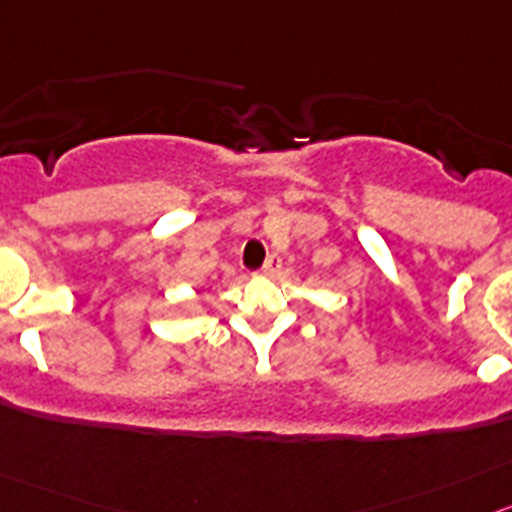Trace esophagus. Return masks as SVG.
<instances>
[{"instance_id":"34e87169","label":"esophagus","mask_w":512,"mask_h":512,"mask_svg":"<svg viewBox=\"0 0 512 512\" xmlns=\"http://www.w3.org/2000/svg\"><path fill=\"white\" fill-rule=\"evenodd\" d=\"M280 270V257L278 255H270L262 265V275H275Z\"/></svg>"}]
</instances>
